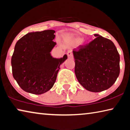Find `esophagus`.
Returning <instances> with one entry per match:
<instances>
[{
	"label": "esophagus",
	"instance_id": "obj_1",
	"mask_svg": "<svg viewBox=\"0 0 130 130\" xmlns=\"http://www.w3.org/2000/svg\"><path fill=\"white\" fill-rule=\"evenodd\" d=\"M67 55L68 57V58H72L73 57V55H72V52L71 51H68L67 52Z\"/></svg>",
	"mask_w": 130,
	"mask_h": 130
}]
</instances>
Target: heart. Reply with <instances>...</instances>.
<instances>
[{
	"mask_svg": "<svg viewBox=\"0 0 130 130\" xmlns=\"http://www.w3.org/2000/svg\"><path fill=\"white\" fill-rule=\"evenodd\" d=\"M82 39L80 38H73L72 39V42L75 44H79V43L82 42Z\"/></svg>",
	"mask_w": 130,
	"mask_h": 130,
	"instance_id": "heart-1",
	"label": "heart"
}]
</instances>
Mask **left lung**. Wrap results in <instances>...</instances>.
Returning <instances> with one entry per match:
<instances>
[{
  "label": "left lung",
  "mask_w": 130,
  "mask_h": 130,
  "mask_svg": "<svg viewBox=\"0 0 130 130\" xmlns=\"http://www.w3.org/2000/svg\"><path fill=\"white\" fill-rule=\"evenodd\" d=\"M88 44L73 50L75 72L79 83L88 91L109 88L120 73V55L114 43L98 34Z\"/></svg>",
  "instance_id": "left-lung-1"
}]
</instances>
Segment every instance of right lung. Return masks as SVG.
Here are the masks:
<instances>
[{"label": "right lung", "instance_id": "1", "mask_svg": "<svg viewBox=\"0 0 130 130\" xmlns=\"http://www.w3.org/2000/svg\"><path fill=\"white\" fill-rule=\"evenodd\" d=\"M54 30L28 33L16 43L11 57L14 79L24 91L42 94L50 90L57 79L60 65L68 58H56L51 51L57 43Z\"/></svg>", "mask_w": 130, "mask_h": 130}]
</instances>
